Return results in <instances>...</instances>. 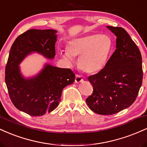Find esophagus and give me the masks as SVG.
<instances>
[{
    "instance_id": "esophagus-1",
    "label": "esophagus",
    "mask_w": 147,
    "mask_h": 147,
    "mask_svg": "<svg viewBox=\"0 0 147 147\" xmlns=\"http://www.w3.org/2000/svg\"><path fill=\"white\" fill-rule=\"evenodd\" d=\"M82 81H83V78H82L80 75H76V77H75L76 83H80V82H82Z\"/></svg>"
}]
</instances>
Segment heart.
Segmentation results:
<instances>
[{"instance_id": "obj_1", "label": "heart", "mask_w": 147, "mask_h": 147, "mask_svg": "<svg viewBox=\"0 0 147 147\" xmlns=\"http://www.w3.org/2000/svg\"><path fill=\"white\" fill-rule=\"evenodd\" d=\"M112 48L113 41L109 36L92 34L72 40L68 52H62L61 56L69 63L72 58H79V68L86 73L94 74L106 66Z\"/></svg>"}]
</instances>
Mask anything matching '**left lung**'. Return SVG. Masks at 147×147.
Returning <instances> with one entry per match:
<instances>
[{
	"instance_id": "8db88e82",
	"label": "left lung",
	"mask_w": 147,
	"mask_h": 147,
	"mask_svg": "<svg viewBox=\"0 0 147 147\" xmlns=\"http://www.w3.org/2000/svg\"><path fill=\"white\" fill-rule=\"evenodd\" d=\"M117 36L116 50L106 66L88 77L93 92L86 104L95 113L113 115L136 101L142 83V55L124 28L107 26Z\"/></svg>"
}]
</instances>
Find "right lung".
I'll return each instance as SVG.
<instances>
[{
    "label": "right lung",
    "instance_id": "1",
    "mask_svg": "<svg viewBox=\"0 0 147 147\" xmlns=\"http://www.w3.org/2000/svg\"><path fill=\"white\" fill-rule=\"evenodd\" d=\"M56 32L54 30H29L16 38L10 49L5 77L8 93L15 107L30 115L41 116L55 110L63 89L75 82V75L70 69L48 64L34 78L25 79L20 72L18 65L31 52L54 58Z\"/></svg>",
    "mask_w": 147,
    "mask_h": 147
}]
</instances>
